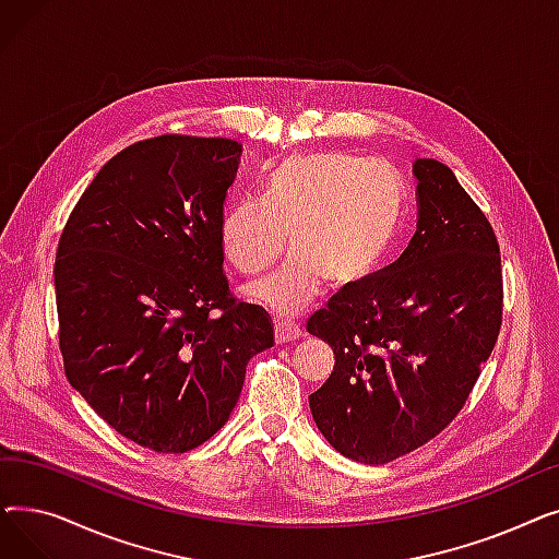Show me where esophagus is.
Returning <instances> with one entry per match:
<instances>
[{"mask_svg": "<svg viewBox=\"0 0 559 559\" xmlns=\"http://www.w3.org/2000/svg\"><path fill=\"white\" fill-rule=\"evenodd\" d=\"M299 335H301V329L295 324V321H289V319H276V321H274V337H276V344L295 342V340H299Z\"/></svg>", "mask_w": 559, "mask_h": 559, "instance_id": "1", "label": "esophagus"}]
</instances>
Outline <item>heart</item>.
Masks as SVG:
<instances>
[{
	"instance_id": "1",
	"label": "heart",
	"mask_w": 559,
	"mask_h": 559,
	"mask_svg": "<svg viewBox=\"0 0 559 559\" xmlns=\"http://www.w3.org/2000/svg\"><path fill=\"white\" fill-rule=\"evenodd\" d=\"M403 224V183L390 163L346 152L285 158L264 181V201L242 199L222 217L219 242L235 270L258 276L292 251L285 267L247 289L276 314L310 306L324 281L365 283L392 253Z\"/></svg>"
}]
</instances>
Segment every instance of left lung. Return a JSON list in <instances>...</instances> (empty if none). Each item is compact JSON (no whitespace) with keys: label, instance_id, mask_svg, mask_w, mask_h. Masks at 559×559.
Instances as JSON below:
<instances>
[{"label":"left lung","instance_id":"left-lung-1","mask_svg":"<svg viewBox=\"0 0 559 559\" xmlns=\"http://www.w3.org/2000/svg\"><path fill=\"white\" fill-rule=\"evenodd\" d=\"M417 233L365 283L308 319L335 367L310 394L342 455L385 464L442 432L472 394L503 321L501 249L478 203L439 160L419 158Z\"/></svg>","mask_w":559,"mask_h":559}]
</instances>
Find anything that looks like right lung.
Here are the masks:
<instances>
[{"mask_svg":"<svg viewBox=\"0 0 559 559\" xmlns=\"http://www.w3.org/2000/svg\"><path fill=\"white\" fill-rule=\"evenodd\" d=\"M242 144L156 135L85 188L53 262L58 346L70 385L131 442L186 453L240 399L249 360L274 346L262 308L224 276L219 226Z\"/></svg>","mask_w":559,"mask_h":559,"instance_id":"1","label":"right lung"}]
</instances>
